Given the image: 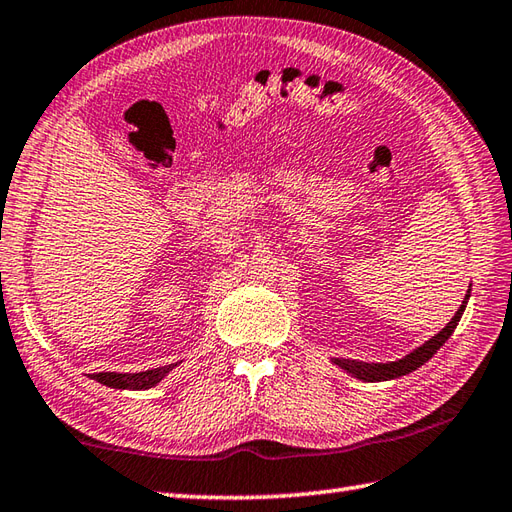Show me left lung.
<instances>
[{
    "instance_id": "left-lung-1",
    "label": "left lung",
    "mask_w": 512,
    "mask_h": 512,
    "mask_svg": "<svg viewBox=\"0 0 512 512\" xmlns=\"http://www.w3.org/2000/svg\"><path fill=\"white\" fill-rule=\"evenodd\" d=\"M468 297H470V288H468V295L464 297L462 306H459L455 317L450 319L446 328L439 330V333L433 339H428L424 346L415 348L413 353L406 355L404 359H397V362H390V364H366V362H355V359H333V364H337L339 368H344L346 373L355 375L357 379H364V382H386V379H397L402 375L413 373V370H417L419 366L426 364L428 359L433 357L437 350L446 344V339L455 333L459 319H462L464 310H466Z\"/></svg>"
}]
</instances>
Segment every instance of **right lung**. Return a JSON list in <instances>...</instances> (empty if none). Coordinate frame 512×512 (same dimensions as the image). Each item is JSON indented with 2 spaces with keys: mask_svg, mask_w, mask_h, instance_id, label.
I'll return each instance as SVG.
<instances>
[{
  "mask_svg": "<svg viewBox=\"0 0 512 512\" xmlns=\"http://www.w3.org/2000/svg\"><path fill=\"white\" fill-rule=\"evenodd\" d=\"M177 364L162 366V368H153V370H144V373H93L90 379L95 382L110 386V388H126V390H146L153 388L155 384L162 382V379L173 370Z\"/></svg>",
  "mask_w": 512,
  "mask_h": 512,
  "instance_id": "add662e5",
  "label": "right lung"
}]
</instances>
